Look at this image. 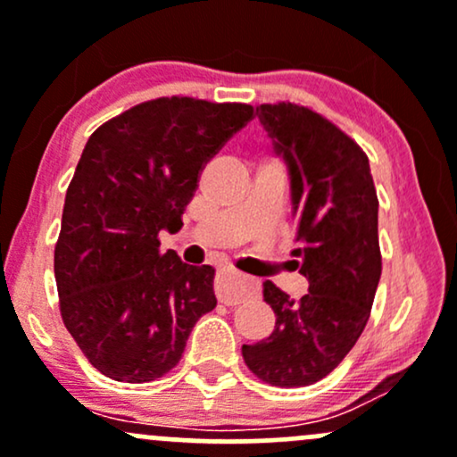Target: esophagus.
<instances>
[{
    "mask_svg": "<svg viewBox=\"0 0 457 457\" xmlns=\"http://www.w3.org/2000/svg\"><path fill=\"white\" fill-rule=\"evenodd\" d=\"M214 292H217L219 303H223V305H240V303L251 296L253 286L249 281H240L238 277L223 272V275H219L217 283H214Z\"/></svg>",
    "mask_w": 457,
    "mask_h": 457,
    "instance_id": "34e87169",
    "label": "esophagus"
}]
</instances>
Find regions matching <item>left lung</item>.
<instances>
[{
  "instance_id": "8db88e82",
  "label": "left lung",
  "mask_w": 457,
  "mask_h": 457,
  "mask_svg": "<svg viewBox=\"0 0 457 457\" xmlns=\"http://www.w3.org/2000/svg\"><path fill=\"white\" fill-rule=\"evenodd\" d=\"M290 176L301 301L264 281L270 337L243 345L246 367L272 386H307L330 374L370 320L382 260L378 197L365 152L335 124L295 103L255 109Z\"/></svg>"
}]
</instances>
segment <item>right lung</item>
Returning <instances> with one entry per match:
<instances>
[{
    "instance_id": "add662e5",
    "label": "right lung",
    "mask_w": 457,
    "mask_h": 457,
    "mask_svg": "<svg viewBox=\"0 0 457 457\" xmlns=\"http://www.w3.org/2000/svg\"><path fill=\"white\" fill-rule=\"evenodd\" d=\"M251 118L253 107L243 103L156 98L87 139L54 266L68 333L107 378L165 376L197 320L217 307L212 266L161 253L159 234L182 228L202 167Z\"/></svg>"
}]
</instances>
